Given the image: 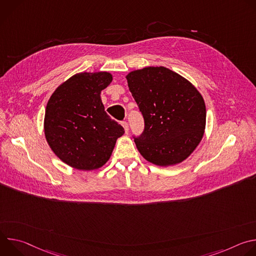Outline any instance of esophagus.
Wrapping results in <instances>:
<instances>
[{"label":"esophagus","instance_id":"1","mask_svg":"<svg viewBox=\"0 0 256 256\" xmlns=\"http://www.w3.org/2000/svg\"><path fill=\"white\" fill-rule=\"evenodd\" d=\"M122 126H124V132H128V124L126 120L122 122Z\"/></svg>","mask_w":256,"mask_h":256}]
</instances>
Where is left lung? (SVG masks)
Returning <instances> with one entry per match:
<instances>
[{
	"label": "left lung",
	"instance_id": "1",
	"mask_svg": "<svg viewBox=\"0 0 256 256\" xmlns=\"http://www.w3.org/2000/svg\"><path fill=\"white\" fill-rule=\"evenodd\" d=\"M128 85L144 118V132L134 136L140 155L159 166L186 160L202 140L206 105L196 88L164 66L130 72Z\"/></svg>",
	"mask_w": 256,
	"mask_h": 256
}]
</instances>
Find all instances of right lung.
<instances>
[{
	"label": "right lung",
	"instance_id": "right-lung-1",
	"mask_svg": "<svg viewBox=\"0 0 256 256\" xmlns=\"http://www.w3.org/2000/svg\"><path fill=\"white\" fill-rule=\"evenodd\" d=\"M112 81L107 72H80L56 88L44 116V134L54 153L68 166L94 170L110 158L124 128L105 110L100 93Z\"/></svg>",
	"mask_w": 256,
	"mask_h": 256
}]
</instances>
